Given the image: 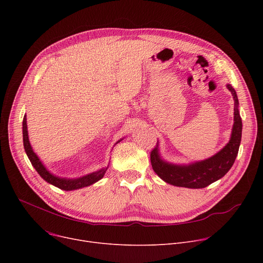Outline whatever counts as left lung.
<instances>
[{
	"instance_id": "1",
	"label": "left lung",
	"mask_w": 263,
	"mask_h": 263,
	"mask_svg": "<svg viewBox=\"0 0 263 263\" xmlns=\"http://www.w3.org/2000/svg\"><path fill=\"white\" fill-rule=\"evenodd\" d=\"M234 100L233 126L229 142L214 156L190 164H174L162 159L159 151V141L151 151L150 160L155 173L163 181L175 186L202 189L224 177L232 167L239 153L242 137V119L239 112V100L234 88L227 84Z\"/></svg>"
}]
</instances>
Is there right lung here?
Wrapping results in <instances>:
<instances>
[{"label":"right lung","mask_w":263,"mask_h":263,"mask_svg":"<svg viewBox=\"0 0 263 263\" xmlns=\"http://www.w3.org/2000/svg\"><path fill=\"white\" fill-rule=\"evenodd\" d=\"M22 133H23V146L25 149V153L27 155V158L30 159L32 165L36 172L39 174V176L44 179L45 181L48 183L57 186L61 190L64 191H73V190H79L82 187H85L88 185H91L96 183L97 181H99L100 179L103 178L105 172L107 171V167H103L97 172H92L90 174H87L85 176H82L79 178H62L59 176H55L51 172L47 170V167L43 164V162L40 161L38 156L34 153V150L30 144L29 140V133H27V124H26V115L23 117V122H22ZM121 140H119L116 144H118Z\"/></svg>","instance_id":"1"}]
</instances>
